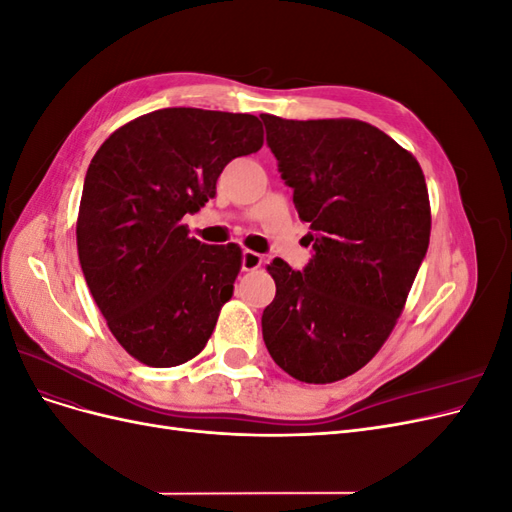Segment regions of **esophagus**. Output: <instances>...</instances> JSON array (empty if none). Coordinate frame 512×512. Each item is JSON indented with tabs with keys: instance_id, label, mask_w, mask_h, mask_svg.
Masks as SVG:
<instances>
[{
	"instance_id": "obj_1",
	"label": "esophagus",
	"mask_w": 512,
	"mask_h": 512,
	"mask_svg": "<svg viewBox=\"0 0 512 512\" xmlns=\"http://www.w3.org/2000/svg\"><path fill=\"white\" fill-rule=\"evenodd\" d=\"M262 265V256L258 252H252V250H245L241 254V269L243 271H254Z\"/></svg>"
}]
</instances>
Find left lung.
Here are the masks:
<instances>
[{
    "mask_svg": "<svg viewBox=\"0 0 512 512\" xmlns=\"http://www.w3.org/2000/svg\"><path fill=\"white\" fill-rule=\"evenodd\" d=\"M260 119L314 252L303 271L282 258L267 265L275 299L262 312V339L292 378L342 380L391 335L427 254L423 170L365 121Z\"/></svg>",
    "mask_w": 512,
    "mask_h": 512,
    "instance_id": "obj_1",
    "label": "left lung"
}]
</instances>
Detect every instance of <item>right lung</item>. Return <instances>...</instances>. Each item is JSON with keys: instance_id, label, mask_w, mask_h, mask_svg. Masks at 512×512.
I'll return each mask as SVG.
<instances>
[{"instance_id": "obj_1", "label": "right lung", "mask_w": 512, "mask_h": 512, "mask_svg": "<svg viewBox=\"0 0 512 512\" xmlns=\"http://www.w3.org/2000/svg\"><path fill=\"white\" fill-rule=\"evenodd\" d=\"M260 147L254 115L160 108L115 130L91 160L79 260L108 329L134 359L175 367L205 348L241 250L192 239L183 215L215 198L230 160Z\"/></svg>"}]
</instances>
